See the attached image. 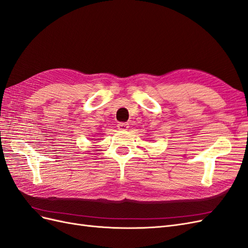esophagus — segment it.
Here are the masks:
<instances>
[{"label": "esophagus", "instance_id": "obj_1", "mask_svg": "<svg viewBox=\"0 0 248 248\" xmlns=\"http://www.w3.org/2000/svg\"><path fill=\"white\" fill-rule=\"evenodd\" d=\"M128 127H129V124L128 123H119L118 124V129L119 130H127L128 129Z\"/></svg>", "mask_w": 248, "mask_h": 248}]
</instances>
